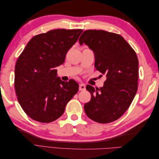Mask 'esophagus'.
Returning <instances> with one entry per match:
<instances>
[{"instance_id": "obj_1", "label": "esophagus", "mask_w": 159, "mask_h": 159, "mask_svg": "<svg viewBox=\"0 0 159 159\" xmlns=\"http://www.w3.org/2000/svg\"><path fill=\"white\" fill-rule=\"evenodd\" d=\"M80 91H84L85 89V85L84 84H80L79 85Z\"/></svg>"}]
</instances>
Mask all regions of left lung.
Masks as SVG:
<instances>
[{"label": "left lung", "mask_w": 159, "mask_h": 159, "mask_svg": "<svg viewBox=\"0 0 159 159\" xmlns=\"http://www.w3.org/2000/svg\"><path fill=\"white\" fill-rule=\"evenodd\" d=\"M79 42L93 51L95 68L107 78L99 89L86 86L91 98L84 105L85 112L99 123L116 121L128 109L138 89L136 53L121 36L104 30H85Z\"/></svg>", "instance_id": "8db88e82"}]
</instances>
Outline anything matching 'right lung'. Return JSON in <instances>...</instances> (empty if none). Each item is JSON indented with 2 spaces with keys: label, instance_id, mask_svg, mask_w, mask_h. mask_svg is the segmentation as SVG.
Masks as SVG:
<instances>
[{
  "label": "right lung",
  "instance_id": "obj_1",
  "mask_svg": "<svg viewBox=\"0 0 159 159\" xmlns=\"http://www.w3.org/2000/svg\"><path fill=\"white\" fill-rule=\"evenodd\" d=\"M82 30L56 29L40 34L28 42L19 56L14 71V88L21 107L28 116L40 123L61 117L66 104L77 93L74 80L57 78L55 68L78 40Z\"/></svg>",
  "mask_w": 159,
  "mask_h": 159
}]
</instances>
